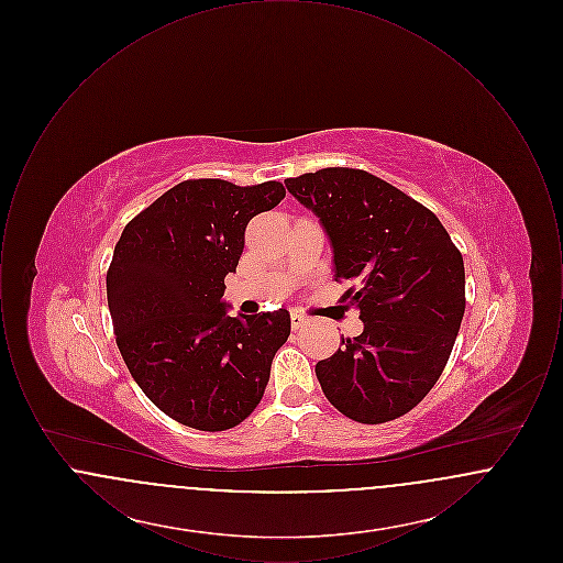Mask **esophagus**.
Returning a JSON list of instances; mask_svg holds the SVG:
<instances>
[{
	"instance_id": "obj_1",
	"label": "esophagus",
	"mask_w": 563,
	"mask_h": 563,
	"mask_svg": "<svg viewBox=\"0 0 563 563\" xmlns=\"http://www.w3.org/2000/svg\"><path fill=\"white\" fill-rule=\"evenodd\" d=\"M303 324H308V319H306L301 312H294V314H291V327H294V331L301 329Z\"/></svg>"
}]
</instances>
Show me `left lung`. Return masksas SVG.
Instances as JSON below:
<instances>
[{"instance_id":"8db88e82","label":"left lung","mask_w":563,"mask_h":563,"mask_svg":"<svg viewBox=\"0 0 563 563\" xmlns=\"http://www.w3.org/2000/svg\"><path fill=\"white\" fill-rule=\"evenodd\" d=\"M285 186L321 219L342 301L363 333L317 363L329 402L361 424L413 409L437 384L464 317V262L437 214L358 168H321Z\"/></svg>"}]
</instances>
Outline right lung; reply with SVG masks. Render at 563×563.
<instances>
[{"label":"right lung","instance_id":"right-lung-1","mask_svg":"<svg viewBox=\"0 0 563 563\" xmlns=\"http://www.w3.org/2000/svg\"><path fill=\"white\" fill-rule=\"evenodd\" d=\"M283 198L278 181L188 179L129 221L113 249L115 344L145 397L186 427L214 432L249 418L291 333L285 308L230 317L221 299L246 223Z\"/></svg>","mask_w":563,"mask_h":563}]
</instances>
